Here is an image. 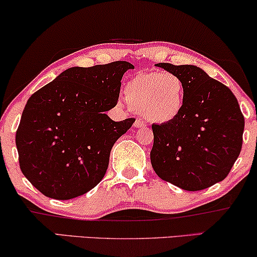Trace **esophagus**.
<instances>
[{
	"label": "esophagus",
	"mask_w": 257,
	"mask_h": 257,
	"mask_svg": "<svg viewBox=\"0 0 257 257\" xmlns=\"http://www.w3.org/2000/svg\"><path fill=\"white\" fill-rule=\"evenodd\" d=\"M146 126V122L144 120H142V119H137L135 121V127L137 128H141V127H145Z\"/></svg>",
	"instance_id": "1"
}]
</instances>
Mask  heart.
Returning a JSON list of instances; mask_svg holds the SVG:
<instances>
[{
	"label": "heart",
	"instance_id": "b5f03b06",
	"mask_svg": "<svg viewBox=\"0 0 257 257\" xmlns=\"http://www.w3.org/2000/svg\"><path fill=\"white\" fill-rule=\"evenodd\" d=\"M125 98L133 109L156 122H166L182 112L185 86L170 72L139 73L125 86Z\"/></svg>",
	"mask_w": 257,
	"mask_h": 257
}]
</instances>
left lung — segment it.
<instances>
[{
  "label": "left lung",
  "instance_id": "1",
  "mask_svg": "<svg viewBox=\"0 0 257 257\" xmlns=\"http://www.w3.org/2000/svg\"><path fill=\"white\" fill-rule=\"evenodd\" d=\"M156 66L177 74L185 86L182 112L153 124L151 164L163 181L199 191L229 175L239 156L244 116L229 87L192 65Z\"/></svg>",
  "mask_w": 257,
  "mask_h": 257
}]
</instances>
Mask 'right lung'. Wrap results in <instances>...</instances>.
I'll return each instance as SVG.
<instances>
[{
    "label": "right lung",
    "mask_w": 257,
    "mask_h": 257,
    "mask_svg": "<svg viewBox=\"0 0 257 257\" xmlns=\"http://www.w3.org/2000/svg\"><path fill=\"white\" fill-rule=\"evenodd\" d=\"M127 61L62 72L27 101L16 131L20 169L41 194L71 199L104 178L109 153L135 118L105 114L118 102Z\"/></svg>",
    "instance_id": "1"
}]
</instances>
